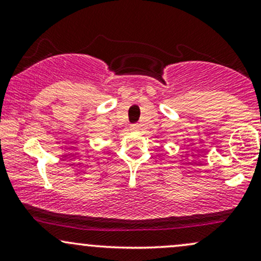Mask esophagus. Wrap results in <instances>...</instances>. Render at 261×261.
Returning a JSON list of instances; mask_svg holds the SVG:
<instances>
[{
  "mask_svg": "<svg viewBox=\"0 0 261 261\" xmlns=\"http://www.w3.org/2000/svg\"><path fill=\"white\" fill-rule=\"evenodd\" d=\"M130 128H131V130H133V131H139V130H140V125H139V124H133V125H131V126H130Z\"/></svg>",
  "mask_w": 261,
  "mask_h": 261,
  "instance_id": "esophagus-1",
  "label": "esophagus"
}]
</instances>
